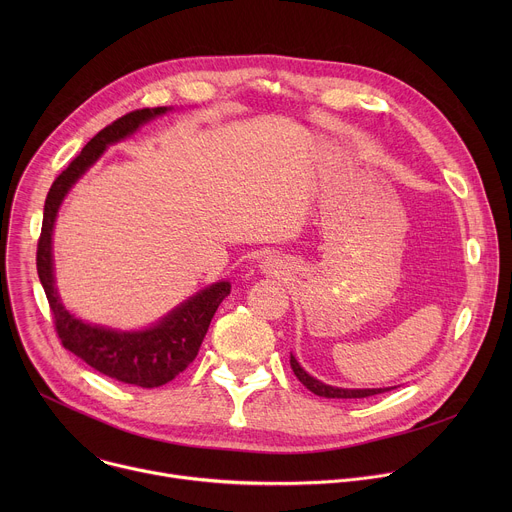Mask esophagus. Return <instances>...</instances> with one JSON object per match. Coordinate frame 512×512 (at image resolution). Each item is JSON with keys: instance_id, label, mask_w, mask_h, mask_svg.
I'll return each mask as SVG.
<instances>
[{"instance_id": "1", "label": "esophagus", "mask_w": 512, "mask_h": 512, "mask_svg": "<svg viewBox=\"0 0 512 512\" xmlns=\"http://www.w3.org/2000/svg\"><path fill=\"white\" fill-rule=\"evenodd\" d=\"M281 267H279V263H277V259H273V257H267L263 263H261V271L263 273H277Z\"/></svg>"}]
</instances>
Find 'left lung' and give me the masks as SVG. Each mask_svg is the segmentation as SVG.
Instances as JSON below:
<instances>
[{
    "instance_id": "8db88e82",
    "label": "left lung",
    "mask_w": 512,
    "mask_h": 512,
    "mask_svg": "<svg viewBox=\"0 0 512 512\" xmlns=\"http://www.w3.org/2000/svg\"><path fill=\"white\" fill-rule=\"evenodd\" d=\"M289 364H291V369H294V375L300 379V383L306 389H310L314 395L326 397V399H364V397H373V395H379V393L395 389V387H383V389H342V387H332V385H326V383L314 379L312 375H308L302 369V364L296 360L294 354H289Z\"/></svg>"
}]
</instances>
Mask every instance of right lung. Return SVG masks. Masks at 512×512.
I'll return each instance as SVG.
<instances>
[{
  "instance_id": "1",
  "label": "right lung",
  "mask_w": 512,
  "mask_h": 512,
  "mask_svg": "<svg viewBox=\"0 0 512 512\" xmlns=\"http://www.w3.org/2000/svg\"><path fill=\"white\" fill-rule=\"evenodd\" d=\"M170 109L172 107L131 111L101 129L85 145L83 152L50 186L44 202L42 233L36 253L38 277L46 291L62 346L91 364L95 371L143 389H154L170 383L196 358L216 308L231 294V283L216 281L200 289L198 294L176 306L162 320L143 330H115L101 324H91L66 310L58 296L54 279L52 231L64 196L99 160L109 145L133 135L143 123L168 113Z\"/></svg>"
}]
</instances>
